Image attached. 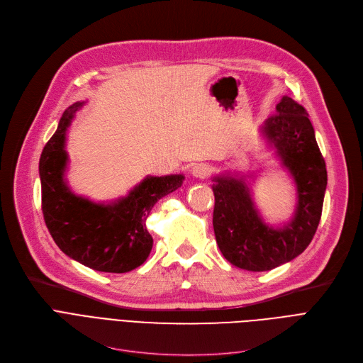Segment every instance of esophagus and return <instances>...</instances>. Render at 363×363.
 Returning <instances> with one entry per match:
<instances>
[{"mask_svg": "<svg viewBox=\"0 0 363 363\" xmlns=\"http://www.w3.org/2000/svg\"><path fill=\"white\" fill-rule=\"evenodd\" d=\"M191 174L196 178H207L211 175V166L206 163H196L191 169Z\"/></svg>", "mask_w": 363, "mask_h": 363, "instance_id": "esophagus-1", "label": "esophagus"}]
</instances>
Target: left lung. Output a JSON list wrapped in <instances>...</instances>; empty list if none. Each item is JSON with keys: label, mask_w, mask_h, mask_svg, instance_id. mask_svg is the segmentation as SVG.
<instances>
[{"label": "left lung", "mask_w": 363, "mask_h": 363, "mask_svg": "<svg viewBox=\"0 0 363 363\" xmlns=\"http://www.w3.org/2000/svg\"><path fill=\"white\" fill-rule=\"evenodd\" d=\"M262 133L294 179L297 206L293 219L277 228L266 225L245 177H215L212 185L219 250L237 268L252 272L271 271L306 250L319 225L327 189L325 160L304 107L284 95L277 113L264 121Z\"/></svg>", "instance_id": "left-lung-1"}]
</instances>
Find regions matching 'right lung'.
Masks as SVG:
<instances>
[{"label": "right lung", "instance_id": "add662e5", "mask_svg": "<svg viewBox=\"0 0 363 363\" xmlns=\"http://www.w3.org/2000/svg\"><path fill=\"white\" fill-rule=\"evenodd\" d=\"M84 101L63 113L54 135L40 159L43 215L59 249L94 271L125 274L141 266L152 247L145 220L162 197L174 193L184 175L147 177L126 197L108 204L94 203L70 191L65 181L67 167L66 132Z\"/></svg>", "mask_w": 363, "mask_h": 363}]
</instances>
